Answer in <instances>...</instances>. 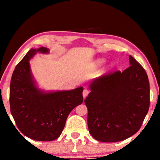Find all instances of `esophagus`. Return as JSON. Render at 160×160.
<instances>
[{"label": "esophagus", "mask_w": 160, "mask_h": 160, "mask_svg": "<svg viewBox=\"0 0 160 160\" xmlns=\"http://www.w3.org/2000/svg\"><path fill=\"white\" fill-rule=\"evenodd\" d=\"M89 93H90V91H89L88 90H87V89H85V90H83V92H82V95H83V97L84 99L85 98V97L88 95Z\"/></svg>", "instance_id": "34e87169"}]
</instances>
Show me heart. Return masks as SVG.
<instances>
[{"label": "heart", "instance_id": "1", "mask_svg": "<svg viewBox=\"0 0 160 160\" xmlns=\"http://www.w3.org/2000/svg\"><path fill=\"white\" fill-rule=\"evenodd\" d=\"M99 63H104V61H103V60H100V61H99Z\"/></svg>", "mask_w": 160, "mask_h": 160}]
</instances>
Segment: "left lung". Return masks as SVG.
I'll return each instance as SVG.
<instances>
[{
	"label": "left lung",
	"instance_id": "8db88e82",
	"mask_svg": "<svg viewBox=\"0 0 160 160\" xmlns=\"http://www.w3.org/2000/svg\"><path fill=\"white\" fill-rule=\"evenodd\" d=\"M123 72L94 79L85 103L90 134L100 142L122 141L139 131L150 107V84L142 66L131 56Z\"/></svg>",
	"mask_w": 160,
	"mask_h": 160
}]
</instances>
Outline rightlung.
Wrapping results in <instances>:
<instances>
[{
    "mask_svg": "<svg viewBox=\"0 0 160 160\" xmlns=\"http://www.w3.org/2000/svg\"><path fill=\"white\" fill-rule=\"evenodd\" d=\"M41 47L29 50L16 66L10 86V112L22 133L37 141H51L60 136L70 112L83 102V88L47 92L37 88L29 61Z\"/></svg>",
    "mask_w": 160,
    "mask_h": 160,
    "instance_id": "1",
    "label": "right lung"
}]
</instances>
